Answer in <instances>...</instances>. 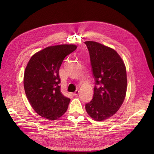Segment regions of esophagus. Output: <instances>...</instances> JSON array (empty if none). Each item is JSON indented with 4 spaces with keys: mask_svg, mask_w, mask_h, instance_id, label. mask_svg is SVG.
<instances>
[{
    "mask_svg": "<svg viewBox=\"0 0 154 154\" xmlns=\"http://www.w3.org/2000/svg\"><path fill=\"white\" fill-rule=\"evenodd\" d=\"M79 91H75V92H74L73 93V95H74V96H76V95H77L78 94H79Z\"/></svg>",
    "mask_w": 154,
    "mask_h": 154,
    "instance_id": "34e87169",
    "label": "esophagus"
}]
</instances>
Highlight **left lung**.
Here are the masks:
<instances>
[{"label": "left lung", "mask_w": 154, "mask_h": 154, "mask_svg": "<svg viewBox=\"0 0 154 154\" xmlns=\"http://www.w3.org/2000/svg\"><path fill=\"white\" fill-rule=\"evenodd\" d=\"M85 44L95 84L92 100L85 104V109L93 119L102 121L114 116L123 103L127 91L126 69L112 48L93 41Z\"/></svg>", "instance_id": "obj_1"}]
</instances>
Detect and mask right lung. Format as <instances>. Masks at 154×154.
I'll return each instance as SVG.
<instances>
[{
	"mask_svg": "<svg viewBox=\"0 0 154 154\" xmlns=\"http://www.w3.org/2000/svg\"><path fill=\"white\" fill-rule=\"evenodd\" d=\"M76 48L72 44L48 47L35 54L27 63L24 89L32 107L42 117L54 120L67 110L70 99L60 92L59 71L66 57Z\"/></svg>",
	"mask_w": 154,
	"mask_h": 154,
	"instance_id": "right-lung-1",
	"label": "right lung"
}]
</instances>
